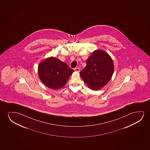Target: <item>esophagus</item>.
Returning <instances> with one entry per match:
<instances>
[{
    "label": "esophagus",
    "instance_id": "34e87169",
    "mask_svg": "<svg viewBox=\"0 0 150 150\" xmlns=\"http://www.w3.org/2000/svg\"><path fill=\"white\" fill-rule=\"evenodd\" d=\"M74 71H75L76 72H80V69H79V68H74Z\"/></svg>",
    "mask_w": 150,
    "mask_h": 150
}]
</instances>
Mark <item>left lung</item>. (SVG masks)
<instances>
[{"instance_id": "8db88e82", "label": "left lung", "mask_w": 150, "mask_h": 150, "mask_svg": "<svg viewBox=\"0 0 150 150\" xmlns=\"http://www.w3.org/2000/svg\"><path fill=\"white\" fill-rule=\"evenodd\" d=\"M114 70L113 60L107 52L95 50L86 60L80 72L84 82L93 90H98L111 80Z\"/></svg>"}]
</instances>
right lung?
Returning <instances> with one entry per match:
<instances>
[{
    "label": "right lung",
    "instance_id": "add662e5",
    "mask_svg": "<svg viewBox=\"0 0 150 150\" xmlns=\"http://www.w3.org/2000/svg\"><path fill=\"white\" fill-rule=\"evenodd\" d=\"M38 72L39 78L46 86L57 90L64 86L74 70L65 62L51 57L39 64Z\"/></svg>",
    "mask_w": 150,
    "mask_h": 150
}]
</instances>
